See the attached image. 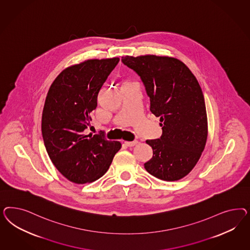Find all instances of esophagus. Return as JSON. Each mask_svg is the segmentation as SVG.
Listing matches in <instances>:
<instances>
[{
	"mask_svg": "<svg viewBox=\"0 0 250 250\" xmlns=\"http://www.w3.org/2000/svg\"><path fill=\"white\" fill-rule=\"evenodd\" d=\"M137 143H138L137 140H134V141H131V142H125V144L126 145L129 147H132V146H136Z\"/></svg>",
	"mask_w": 250,
	"mask_h": 250,
	"instance_id": "1",
	"label": "esophagus"
}]
</instances>
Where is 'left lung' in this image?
<instances>
[{"label": "left lung", "instance_id": "obj_1", "mask_svg": "<svg viewBox=\"0 0 250 250\" xmlns=\"http://www.w3.org/2000/svg\"><path fill=\"white\" fill-rule=\"evenodd\" d=\"M122 62L141 78L150 111L161 122V136L146 141L153 157L145 168L162 181H178L196 165L207 139L206 108L199 83L174 58L125 56Z\"/></svg>", "mask_w": 250, "mask_h": 250}]
</instances>
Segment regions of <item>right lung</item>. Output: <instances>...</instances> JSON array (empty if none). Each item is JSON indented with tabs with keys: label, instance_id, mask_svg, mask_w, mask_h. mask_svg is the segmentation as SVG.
<instances>
[{
	"label": "right lung",
	"instance_id": "obj_1",
	"mask_svg": "<svg viewBox=\"0 0 250 250\" xmlns=\"http://www.w3.org/2000/svg\"><path fill=\"white\" fill-rule=\"evenodd\" d=\"M118 62V58L89 60L68 67L47 92L41 125L44 144L54 166L70 182L98 180L121 148L104 131L86 135L99 92Z\"/></svg>",
	"mask_w": 250,
	"mask_h": 250
}]
</instances>
